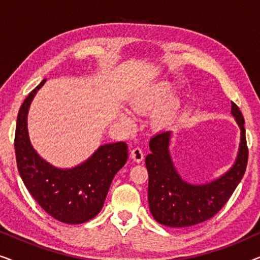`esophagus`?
I'll use <instances>...</instances> for the list:
<instances>
[{
    "mask_svg": "<svg viewBox=\"0 0 260 260\" xmlns=\"http://www.w3.org/2000/svg\"><path fill=\"white\" fill-rule=\"evenodd\" d=\"M131 158H133L134 161L137 162V163L142 162V161H143V158H144L143 150H142L140 147L134 148L133 150H131Z\"/></svg>",
    "mask_w": 260,
    "mask_h": 260,
    "instance_id": "esophagus-1",
    "label": "esophagus"
}]
</instances>
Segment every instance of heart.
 <instances>
[{"label":"heart","instance_id":"obj_1","mask_svg":"<svg viewBox=\"0 0 260 260\" xmlns=\"http://www.w3.org/2000/svg\"><path fill=\"white\" fill-rule=\"evenodd\" d=\"M175 90V84L168 79H162L145 85L131 95L129 106L131 111L142 115V113L155 110L152 115V123L155 126H165L175 116L180 109V99L176 95H170ZM119 122L124 126H133V119L125 111H119Z\"/></svg>","mask_w":260,"mask_h":260}]
</instances>
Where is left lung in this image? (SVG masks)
Segmentation results:
<instances>
[{
	"instance_id": "left-lung-1",
	"label": "left lung",
	"mask_w": 260,
	"mask_h": 260,
	"mask_svg": "<svg viewBox=\"0 0 260 260\" xmlns=\"http://www.w3.org/2000/svg\"><path fill=\"white\" fill-rule=\"evenodd\" d=\"M231 115L240 129L237 157L226 173L208 182H189L177 172L170 154L172 130L156 134L149 142L151 152L145 157L149 173L148 201L158 223L167 227H189L204 222L214 216L236 190L246 169L248 151L244 117L234 103Z\"/></svg>"
}]
</instances>
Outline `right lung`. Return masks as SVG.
Instances as JSON below:
<instances>
[{"label":"right lung","mask_w":260,"mask_h":260,"mask_svg":"<svg viewBox=\"0 0 260 260\" xmlns=\"http://www.w3.org/2000/svg\"><path fill=\"white\" fill-rule=\"evenodd\" d=\"M41 81L24 99L17 115L15 154L17 169L35 201L52 218L78 225L102 211L110 184L127 159L124 142L103 144L90 157L72 168H59L39 155L28 134V111Z\"/></svg>","instance_id":"right-lung-1"}]
</instances>
